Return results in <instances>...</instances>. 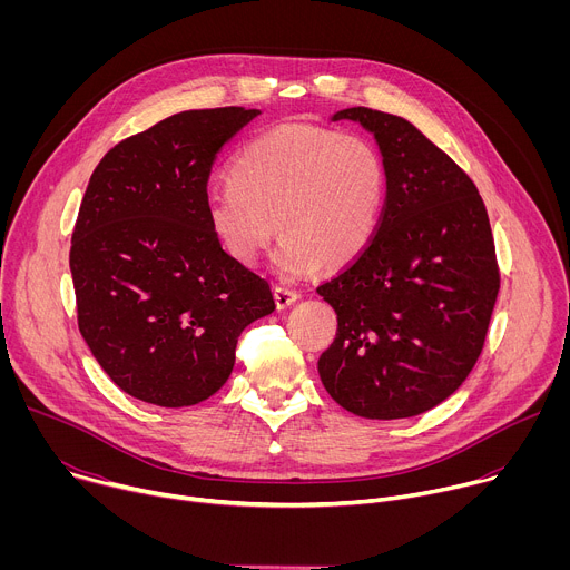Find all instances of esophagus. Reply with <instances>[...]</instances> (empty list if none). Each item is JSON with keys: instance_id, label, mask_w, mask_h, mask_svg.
Instances as JSON below:
<instances>
[{"instance_id": "esophagus-1", "label": "esophagus", "mask_w": 570, "mask_h": 570, "mask_svg": "<svg viewBox=\"0 0 570 570\" xmlns=\"http://www.w3.org/2000/svg\"><path fill=\"white\" fill-rule=\"evenodd\" d=\"M299 299V295L286 286H275V304L277 308H288L291 304H295Z\"/></svg>"}]
</instances>
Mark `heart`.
<instances>
[{"label": "heart", "mask_w": 570, "mask_h": 570, "mask_svg": "<svg viewBox=\"0 0 570 570\" xmlns=\"http://www.w3.org/2000/svg\"><path fill=\"white\" fill-rule=\"evenodd\" d=\"M227 180L205 196L218 246L253 268L277 227L284 238L273 264L284 279L356 262L376 232L385 191L383 161L367 139L315 124L255 137L232 159Z\"/></svg>", "instance_id": "obj_1"}]
</instances>
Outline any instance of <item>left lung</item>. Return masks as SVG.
<instances>
[{
    "instance_id": "obj_1",
    "label": "left lung",
    "mask_w": 570,
    "mask_h": 570,
    "mask_svg": "<svg viewBox=\"0 0 570 570\" xmlns=\"http://www.w3.org/2000/svg\"><path fill=\"white\" fill-rule=\"evenodd\" d=\"M383 157L385 205L365 253L317 286L338 315L317 361L322 385L365 420L415 417L473 370L501 275L471 178L403 117L347 108Z\"/></svg>"
}]
</instances>
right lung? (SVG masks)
Segmentation results:
<instances>
[{
  "label": "right lung",
  "instance_id": "obj_1",
  "mask_svg": "<svg viewBox=\"0 0 570 570\" xmlns=\"http://www.w3.org/2000/svg\"><path fill=\"white\" fill-rule=\"evenodd\" d=\"M259 110H187L110 148L71 234L78 330L130 396L183 409L223 387L240 332L275 311L205 218L218 150Z\"/></svg>",
  "mask_w": 570,
  "mask_h": 570
}]
</instances>
